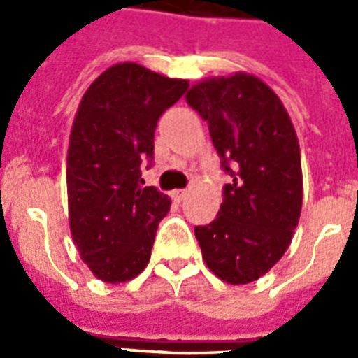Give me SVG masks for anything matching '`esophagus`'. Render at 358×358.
I'll use <instances>...</instances> for the list:
<instances>
[{"instance_id":"esophagus-1","label":"esophagus","mask_w":358,"mask_h":358,"mask_svg":"<svg viewBox=\"0 0 358 358\" xmlns=\"http://www.w3.org/2000/svg\"><path fill=\"white\" fill-rule=\"evenodd\" d=\"M171 196H173V201L182 202L185 196H187V191H185V189H174L173 193H171Z\"/></svg>"}]
</instances>
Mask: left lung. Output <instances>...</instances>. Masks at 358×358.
Wrapping results in <instances>:
<instances>
[{
	"label": "left lung",
	"mask_w": 358,
	"mask_h": 358,
	"mask_svg": "<svg viewBox=\"0 0 358 358\" xmlns=\"http://www.w3.org/2000/svg\"><path fill=\"white\" fill-rule=\"evenodd\" d=\"M187 103L208 122L230 174L210 224L195 227L206 266L229 284L266 275L288 249L303 204L299 141L282 102L258 78H210Z\"/></svg>",
	"instance_id": "obj_1"
}]
</instances>
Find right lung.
<instances>
[{"label":"right lung","mask_w":358,"mask_h":358,"mask_svg":"<svg viewBox=\"0 0 358 358\" xmlns=\"http://www.w3.org/2000/svg\"><path fill=\"white\" fill-rule=\"evenodd\" d=\"M137 63L109 66L81 98L66 157L70 232L81 260L103 282H126L150 260L171 201L143 187L157 120L187 91Z\"/></svg>","instance_id":"1"}]
</instances>
